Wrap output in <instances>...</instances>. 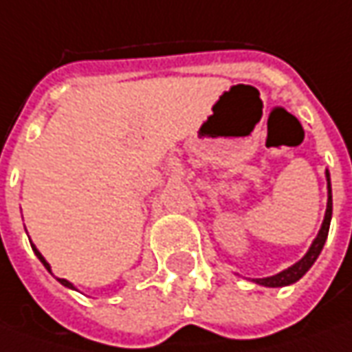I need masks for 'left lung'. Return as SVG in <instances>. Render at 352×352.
<instances>
[{"label": "left lung", "instance_id": "8db88e82", "mask_svg": "<svg viewBox=\"0 0 352 352\" xmlns=\"http://www.w3.org/2000/svg\"><path fill=\"white\" fill-rule=\"evenodd\" d=\"M326 181H327V208H326V216H324V221H322V227L318 231L316 239L312 241V245L307 250V254L300 258L298 262H295L293 266H289L283 272H279L276 276L270 277H260V279H252L254 283L264 287H287L296 283L300 277L307 274L308 270L312 267V264L316 262V258L320 256L322 248L326 245L327 233H329V223H331V212H333V202H331V181H329V171L326 169Z\"/></svg>", "mask_w": 352, "mask_h": 352}]
</instances>
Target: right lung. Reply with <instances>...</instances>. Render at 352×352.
Segmentation results:
<instances>
[{
	"mask_svg": "<svg viewBox=\"0 0 352 352\" xmlns=\"http://www.w3.org/2000/svg\"><path fill=\"white\" fill-rule=\"evenodd\" d=\"M30 245H32V243H30ZM32 250H34V254H36V256H38V260H40V262H42V264H44L45 270H47V272H50V274H52V266H50V264H47V262H45V258L42 256V252H40V250H38V248H36L34 245H32ZM57 281H59V283H61V285L69 287V289H75V285H73V283H71V281H67V279H61V277H57Z\"/></svg>",
	"mask_w": 352,
	"mask_h": 352,
	"instance_id": "obj_1",
	"label": "right lung"
}]
</instances>
